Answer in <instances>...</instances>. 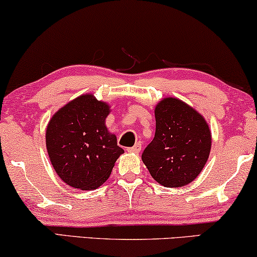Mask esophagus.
I'll return each mask as SVG.
<instances>
[{"mask_svg": "<svg viewBox=\"0 0 257 257\" xmlns=\"http://www.w3.org/2000/svg\"><path fill=\"white\" fill-rule=\"evenodd\" d=\"M140 150H142V143L138 142V143L136 144L135 146L128 147V149H127V152H130V153H139V152H140Z\"/></svg>", "mask_w": 257, "mask_h": 257, "instance_id": "34e87169", "label": "esophagus"}]
</instances>
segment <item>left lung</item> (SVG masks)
Instances as JSON below:
<instances>
[{
	"mask_svg": "<svg viewBox=\"0 0 257 257\" xmlns=\"http://www.w3.org/2000/svg\"><path fill=\"white\" fill-rule=\"evenodd\" d=\"M156 136L142 159L154 180L165 187L191 184L203 170L212 146L205 118L178 98H164L157 104Z\"/></svg>",
	"mask_w": 257,
	"mask_h": 257,
	"instance_id": "left-lung-1",
	"label": "left lung"
}]
</instances>
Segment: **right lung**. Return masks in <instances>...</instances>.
<instances>
[{"label": "right lung", "mask_w": 257, "mask_h": 257, "mask_svg": "<svg viewBox=\"0 0 257 257\" xmlns=\"http://www.w3.org/2000/svg\"><path fill=\"white\" fill-rule=\"evenodd\" d=\"M108 113L107 103L83 94L52 115L45 133L47 151L55 172L66 185L83 191L98 188L124 153L105 125Z\"/></svg>", "instance_id": "right-lung-1"}]
</instances>
